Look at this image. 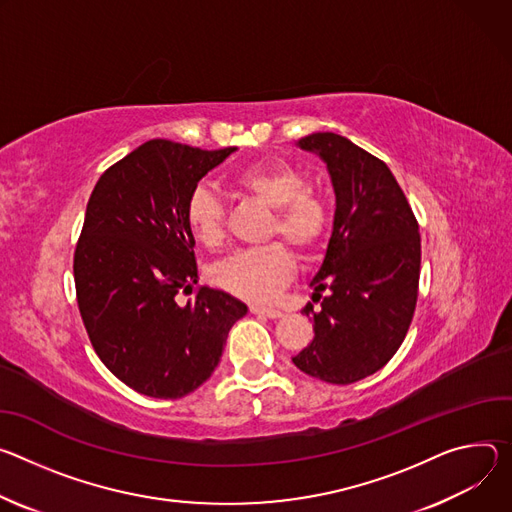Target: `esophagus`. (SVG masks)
Instances as JSON below:
<instances>
[{"mask_svg": "<svg viewBox=\"0 0 512 512\" xmlns=\"http://www.w3.org/2000/svg\"><path fill=\"white\" fill-rule=\"evenodd\" d=\"M250 311L254 315H264V317H270V319H276V317H282V311L280 309H274V307H262V305H252Z\"/></svg>", "mask_w": 512, "mask_h": 512, "instance_id": "esophagus-1", "label": "esophagus"}]
</instances>
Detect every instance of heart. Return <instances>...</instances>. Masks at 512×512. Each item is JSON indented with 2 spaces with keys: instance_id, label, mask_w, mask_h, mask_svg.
<instances>
[{
  "instance_id": "heart-1",
  "label": "heart",
  "mask_w": 512,
  "mask_h": 512,
  "mask_svg": "<svg viewBox=\"0 0 512 512\" xmlns=\"http://www.w3.org/2000/svg\"><path fill=\"white\" fill-rule=\"evenodd\" d=\"M232 187L272 207L268 236H282L301 256L315 254L331 227L327 197L307 187L303 168L282 158H264L238 168ZM191 236L205 248H215L225 238V205L205 185L191 191L185 205ZM295 272L291 250L282 242L246 248L223 258L213 268L215 285L250 301L270 299Z\"/></svg>"
}]
</instances>
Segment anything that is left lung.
Masks as SVG:
<instances>
[{"instance_id": "8db88e82", "label": "left lung", "mask_w": 512, "mask_h": 512, "mask_svg": "<svg viewBox=\"0 0 512 512\" xmlns=\"http://www.w3.org/2000/svg\"><path fill=\"white\" fill-rule=\"evenodd\" d=\"M299 146L327 164L335 219L311 280L313 303L321 307L303 309L315 335L293 362L313 378L352 384L378 372L405 342L419 295V223L390 168L374 154L333 132L305 136Z\"/></svg>"}]
</instances>
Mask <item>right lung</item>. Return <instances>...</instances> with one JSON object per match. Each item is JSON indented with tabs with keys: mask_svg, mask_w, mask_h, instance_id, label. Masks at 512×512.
Wrapping results in <instances>:
<instances>
[{
	"mask_svg": "<svg viewBox=\"0 0 512 512\" xmlns=\"http://www.w3.org/2000/svg\"><path fill=\"white\" fill-rule=\"evenodd\" d=\"M236 148L150 140L99 177L75 248L77 305L99 360L154 399H181L219 364L248 307L199 285L185 205ZM194 293L187 306L179 294Z\"/></svg>",
	"mask_w": 512,
	"mask_h": 512,
	"instance_id": "1",
	"label": "right lung"
}]
</instances>
